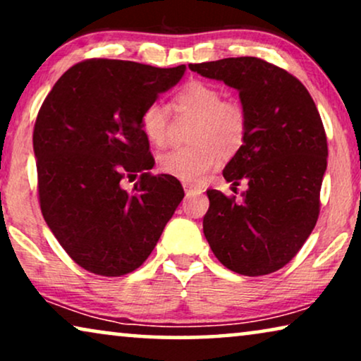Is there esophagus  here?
Wrapping results in <instances>:
<instances>
[{
	"label": "esophagus",
	"mask_w": 361,
	"mask_h": 361,
	"mask_svg": "<svg viewBox=\"0 0 361 361\" xmlns=\"http://www.w3.org/2000/svg\"><path fill=\"white\" fill-rule=\"evenodd\" d=\"M184 190H185V195H187V197L200 195V194H202L200 189H195V187H190V185H184Z\"/></svg>",
	"instance_id": "1"
}]
</instances>
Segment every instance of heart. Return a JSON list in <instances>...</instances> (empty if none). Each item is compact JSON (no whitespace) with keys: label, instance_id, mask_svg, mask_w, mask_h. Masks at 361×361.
<instances>
[{"label":"heart","instance_id":"1","mask_svg":"<svg viewBox=\"0 0 361 361\" xmlns=\"http://www.w3.org/2000/svg\"><path fill=\"white\" fill-rule=\"evenodd\" d=\"M174 108L180 120H197L190 140L194 146L180 147L161 156V171L187 185H200L224 161V151L233 154L246 137V113L236 100H224L215 85L192 82L177 93ZM141 128L151 145L166 147L174 136L171 111L152 102L141 115Z\"/></svg>","mask_w":361,"mask_h":361}]
</instances>
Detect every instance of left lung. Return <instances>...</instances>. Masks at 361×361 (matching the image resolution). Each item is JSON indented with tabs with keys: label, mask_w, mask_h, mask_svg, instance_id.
Segmentation results:
<instances>
[{
	"label": "left lung",
	"mask_w": 361,
	"mask_h": 361,
	"mask_svg": "<svg viewBox=\"0 0 361 361\" xmlns=\"http://www.w3.org/2000/svg\"><path fill=\"white\" fill-rule=\"evenodd\" d=\"M192 72L240 92L246 137L224 177L248 184L243 200L209 189L204 235L225 268L264 276L289 263L312 233L327 169L317 106L294 75L258 57L189 63Z\"/></svg>",
	"instance_id": "obj_1"
}]
</instances>
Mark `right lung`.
Instances as JSON below:
<instances>
[{"label": "right lung", "instance_id": "1", "mask_svg": "<svg viewBox=\"0 0 361 361\" xmlns=\"http://www.w3.org/2000/svg\"><path fill=\"white\" fill-rule=\"evenodd\" d=\"M184 72L88 59L59 78L37 113L32 145L44 220L93 274L140 268L184 199L176 177L149 172L154 157L141 128L145 108Z\"/></svg>", "mask_w": 361, "mask_h": 361}]
</instances>
